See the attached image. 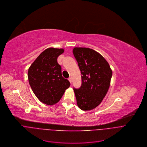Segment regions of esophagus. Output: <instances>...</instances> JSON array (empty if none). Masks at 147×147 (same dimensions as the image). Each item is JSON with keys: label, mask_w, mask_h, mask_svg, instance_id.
I'll return each mask as SVG.
<instances>
[{"label": "esophagus", "mask_w": 147, "mask_h": 147, "mask_svg": "<svg viewBox=\"0 0 147 147\" xmlns=\"http://www.w3.org/2000/svg\"><path fill=\"white\" fill-rule=\"evenodd\" d=\"M68 80H69V82L71 83V84L72 83V79L71 78H69V79H68Z\"/></svg>", "instance_id": "1"}]
</instances>
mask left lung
<instances>
[{"mask_svg": "<svg viewBox=\"0 0 147 147\" xmlns=\"http://www.w3.org/2000/svg\"><path fill=\"white\" fill-rule=\"evenodd\" d=\"M73 54L82 74L80 87L74 88L77 105L83 111H90L100 105L107 93L112 71L105 58L93 49L75 47Z\"/></svg>", "mask_w": 147, "mask_h": 147, "instance_id": "left-lung-1", "label": "left lung"}]
</instances>
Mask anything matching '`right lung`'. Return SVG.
<instances>
[{
  "label": "right lung",
  "instance_id": "add662e5",
  "mask_svg": "<svg viewBox=\"0 0 147 147\" xmlns=\"http://www.w3.org/2000/svg\"><path fill=\"white\" fill-rule=\"evenodd\" d=\"M63 49L50 47L44 50L28 69V78L36 97L43 103L52 105L60 100L70 86L68 80L62 76L57 58Z\"/></svg>",
  "mask_w": 147,
  "mask_h": 147
}]
</instances>
